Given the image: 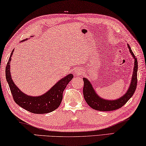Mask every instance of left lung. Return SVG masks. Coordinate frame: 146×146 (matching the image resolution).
<instances>
[{
    "label": "left lung",
    "instance_id": "1",
    "mask_svg": "<svg viewBox=\"0 0 146 146\" xmlns=\"http://www.w3.org/2000/svg\"><path fill=\"white\" fill-rule=\"evenodd\" d=\"M129 50L131 55L135 59V66H134L133 74L131 80V85L127 92L124 94L120 99L113 101L103 100L100 98L97 94H96L94 89L92 88V85L86 78H83L84 85H83V96L85 100V102L87 104L91 107L97 111H111L118 109L123 106L128 102L135 92L137 86V70H138V61L137 57L131 50L129 45L127 44Z\"/></svg>",
    "mask_w": 146,
    "mask_h": 146
}]
</instances>
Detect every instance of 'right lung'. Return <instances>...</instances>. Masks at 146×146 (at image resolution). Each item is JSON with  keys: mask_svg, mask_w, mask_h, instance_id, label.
<instances>
[{"mask_svg": "<svg viewBox=\"0 0 146 146\" xmlns=\"http://www.w3.org/2000/svg\"><path fill=\"white\" fill-rule=\"evenodd\" d=\"M13 52V50L6 64V78L14 102L26 111L34 114L48 113L58 108L63 99L64 90L70 81L73 78V75L70 74L66 77L61 79L46 94L38 97L30 96L21 92L14 84L11 78L9 63Z\"/></svg>", "mask_w": 146, "mask_h": 146, "instance_id": "1", "label": "right lung"}]
</instances>
